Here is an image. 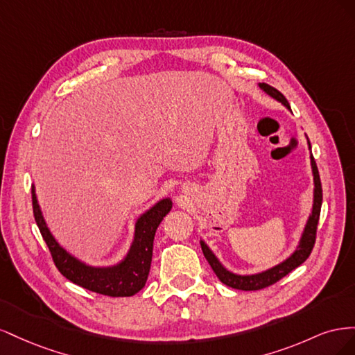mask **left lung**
<instances>
[{
	"instance_id": "1",
	"label": "left lung",
	"mask_w": 355,
	"mask_h": 355,
	"mask_svg": "<svg viewBox=\"0 0 355 355\" xmlns=\"http://www.w3.org/2000/svg\"><path fill=\"white\" fill-rule=\"evenodd\" d=\"M257 85H259V89L270 96V98L275 99L277 102H280L283 106H286L290 112H292L287 99L277 89L271 87V85H268L265 83H259ZM306 142H308V148L311 151V144L308 141V137H306ZM309 161H311V171H313V184H314L313 207H311V213L306 219L304 231H302V234H300L297 245L295 247V250L286 257L284 261H282L280 263L268 268V270L261 271V272L235 274V272L227 270V268H225L222 265V262L218 259L216 254L211 252V249L206 244V241L200 239L201 250H202L204 256H206V259L210 263L211 270L214 271V274L218 275V278L223 284H227L228 287L237 288V290H247V292H249V290L265 288L268 286L277 283L278 280H282L284 275L292 272L295 268L302 265L308 259V256L311 254V252H313V247L315 243V232H317V225H318V219H320L321 201H323V191H321L318 168H317V164L314 161V157L311 153H309Z\"/></svg>"
}]
</instances>
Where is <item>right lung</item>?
Masks as SVG:
<instances>
[{
    "label": "right lung",
    "mask_w": 355,
    "mask_h": 355,
    "mask_svg": "<svg viewBox=\"0 0 355 355\" xmlns=\"http://www.w3.org/2000/svg\"><path fill=\"white\" fill-rule=\"evenodd\" d=\"M171 206L173 201L166 197L145 210L135 222L133 241L123 259L112 265L94 266L83 262L59 244L42 214L35 185H32V209H34L35 222L58 270L73 284L112 297L133 296L145 286L153 261L155 232L161 220L171 210Z\"/></svg>",
    "instance_id": "right-lung-1"
}]
</instances>
